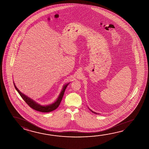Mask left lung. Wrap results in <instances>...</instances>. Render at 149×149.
<instances>
[{
  "mask_svg": "<svg viewBox=\"0 0 149 149\" xmlns=\"http://www.w3.org/2000/svg\"><path fill=\"white\" fill-rule=\"evenodd\" d=\"M91 112H94V113H96V114H97V113H96V112H94V111H91Z\"/></svg>",
  "mask_w": 149,
  "mask_h": 149,
  "instance_id": "left-lung-1",
  "label": "left lung"
}]
</instances>
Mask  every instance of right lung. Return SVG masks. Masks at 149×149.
<instances>
[{"mask_svg":"<svg viewBox=\"0 0 149 149\" xmlns=\"http://www.w3.org/2000/svg\"><path fill=\"white\" fill-rule=\"evenodd\" d=\"M13 84H14V86H15V87L16 89V90L18 92L19 94H20V95L22 98V99L24 100V102H26V104H28L29 106L32 108V109L36 110L37 111H38L42 112H49L52 111H53L54 110L56 109L58 107V106L60 104L62 98H63L64 93L65 92L66 88L67 87V86L68 85V84H66L65 86H64L63 90H62V91H61L60 95L58 98V100L54 103H53V104L49 105V106H41L40 104H38L37 103L34 102L33 100L30 99L28 97H27L26 95H24V94L21 93V92L19 91V89H18V88L16 87V86L15 85V83H13Z\"/></svg>","mask_w":149,"mask_h":149,"instance_id":"1","label":"right lung"}]
</instances>
